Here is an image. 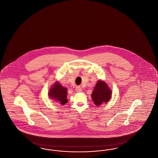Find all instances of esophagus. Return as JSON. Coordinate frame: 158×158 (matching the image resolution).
Here are the masks:
<instances>
[{
	"label": "esophagus",
	"instance_id": "1",
	"mask_svg": "<svg viewBox=\"0 0 158 158\" xmlns=\"http://www.w3.org/2000/svg\"><path fill=\"white\" fill-rule=\"evenodd\" d=\"M76 90L77 92H80L82 91V88L80 86H77L76 87Z\"/></svg>",
	"mask_w": 158,
	"mask_h": 158
}]
</instances>
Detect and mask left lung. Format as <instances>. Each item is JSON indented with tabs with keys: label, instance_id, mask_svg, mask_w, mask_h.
Listing matches in <instances>:
<instances>
[{
	"label": "left lung",
	"instance_id": "8db88e82",
	"mask_svg": "<svg viewBox=\"0 0 158 158\" xmlns=\"http://www.w3.org/2000/svg\"><path fill=\"white\" fill-rule=\"evenodd\" d=\"M112 92L107 84L103 81L99 80L93 90L91 97L94 104L97 106L104 102H108L111 98Z\"/></svg>",
	"mask_w": 158,
	"mask_h": 158
}]
</instances>
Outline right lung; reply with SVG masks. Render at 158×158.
Instances as JSON below:
<instances>
[{
  "mask_svg": "<svg viewBox=\"0 0 158 158\" xmlns=\"http://www.w3.org/2000/svg\"><path fill=\"white\" fill-rule=\"evenodd\" d=\"M67 88L60 85V83H55L48 92V96L51 99L61 105H64L68 102Z\"/></svg>",
  "mask_w": 158,
  "mask_h": 158,
  "instance_id": "obj_1",
  "label": "right lung"
}]
</instances>
